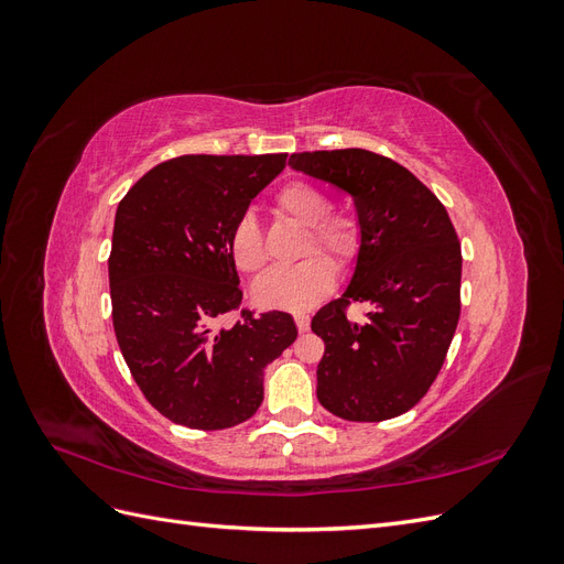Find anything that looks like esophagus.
Listing matches in <instances>:
<instances>
[{
	"mask_svg": "<svg viewBox=\"0 0 564 564\" xmlns=\"http://www.w3.org/2000/svg\"><path fill=\"white\" fill-rule=\"evenodd\" d=\"M294 319H296L299 332H308L311 329V315L308 313H294Z\"/></svg>",
	"mask_w": 564,
	"mask_h": 564,
	"instance_id": "obj_1",
	"label": "esophagus"
}]
</instances>
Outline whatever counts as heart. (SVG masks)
I'll use <instances>...</instances> for the list:
<instances>
[{
	"label": "heart",
	"instance_id": "heart-1",
	"mask_svg": "<svg viewBox=\"0 0 564 564\" xmlns=\"http://www.w3.org/2000/svg\"><path fill=\"white\" fill-rule=\"evenodd\" d=\"M272 209L289 224L303 228L299 256L308 259L268 272L253 284V301L263 308L308 311L332 292L336 282L334 263L317 251L329 253L340 270H348L362 251V220L352 212L332 209L329 195L305 181L284 183L272 199ZM228 251L235 268L245 275H261L268 265L263 235L251 214L232 224Z\"/></svg>",
	"mask_w": 564,
	"mask_h": 564
}]
</instances>
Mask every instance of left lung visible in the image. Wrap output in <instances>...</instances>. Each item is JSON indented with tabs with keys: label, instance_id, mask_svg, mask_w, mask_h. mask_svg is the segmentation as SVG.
Returning <instances> with one entry per match:
<instances>
[{
	"label": "left lung",
	"instance_id": "1",
	"mask_svg": "<svg viewBox=\"0 0 564 564\" xmlns=\"http://www.w3.org/2000/svg\"><path fill=\"white\" fill-rule=\"evenodd\" d=\"M296 172L355 199L365 240L344 296L311 327L324 340L317 400L346 421L409 412L437 379L460 315V245L449 214L412 172L362 148L294 152ZM371 302L365 323L347 317Z\"/></svg>",
	"mask_w": 564,
	"mask_h": 564
}]
</instances>
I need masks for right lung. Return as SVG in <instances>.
I'll return each mask as SVG.
<instances>
[{
  "label": "right lung",
  "instance_id": "right-lung-1",
  "mask_svg": "<svg viewBox=\"0 0 564 564\" xmlns=\"http://www.w3.org/2000/svg\"><path fill=\"white\" fill-rule=\"evenodd\" d=\"M286 164L280 155H183L119 202L108 259L112 327L145 400L197 431L232 429L263 402V369L296 340L289 313L240 310L232 224Z\"/></svg>",
  "mask_w": 564,
  "mask_h": 564
}]
</instances>
